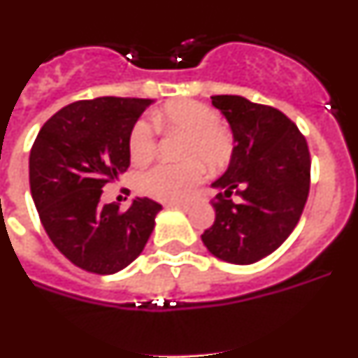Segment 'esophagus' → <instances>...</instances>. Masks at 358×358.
Returning a JSON list of instances; mask_svg holds the SVG:
<instances>
[{
    "label": "esophagus",
    "mask_w": 358,
    "mask_h": 358,
    "mask_svg": "<svg viewBox=\"0 0 358 358\" xmlns=\"http://www.w3.org/2000/svg\"><path fill=\"white\" fill-rule=\"evenodd\" d=\"M170 206H177L181 208V210H189V206H192V202H181V201H176V202H170Z\"/></svg>",
    "instance_id": "34e87169"
}]
</instances>
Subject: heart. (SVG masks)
Wrapping results in <instances>:
<instances>
[{
	"label": "heart",
	"mask_w": 358,
	"mask_h": 358,
	"mask_svg": "<svg viewBox=\"0 0 358 358\" xmlns=\"http://www.w3.org/2000/svg\"><path fill=\"white\" fill-rule=\"evenodd\" d=\"M154 121L164 129L186 132L181 163H157L138 173V188L143 194L166 202H176L202 181L204 169H220L233 154V141L226 129L220 127V116L206 103L181 100L154 113ZM157 145V127L150 118H140L129 136V150L136 163H143L154 154Z\"/></svg>",
	"instance_id": "heart-1"
}]
</instances>
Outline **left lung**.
Segmentation results:
<instances>
[{"instance_id":"left-lung-1","label":"left lung","mask_w":358,"mask_h":358,"mask_svg":"<svg viewBox=\"0 0 358 358\" xmlns=\"http://www.w3.org/2000/svg\"><path fill=\"white\" fill-rule=\"evenodd\" d=\"M211 103L229 122L235 147L224 176L211 185L215 222L202 242L220 260L255 264L299 222L310 189L308 145L274 107L236 94H217Z\"/></svg>"}]
</instances>
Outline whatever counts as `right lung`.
I'll use <instances>...</instances> for the list:
<instances>
[{"mask_svg":"<svg viewBox=\"0 0 358 358\" xmlns=\"http://www.w3.org/2000/svg\"><path fill=\"white\" fill-rule=\"evenodd\" d=\"M148 98L78 100L44 123L30 150V189L41 224L71 264L115 274L138 258L161 204L136 197L131 208L102 204L103 186L131 164L129 136Z\"/></svg>","mask_w":358,"mask_h":358,"instance_id":"1","label":"right lung"}]
</instances>
